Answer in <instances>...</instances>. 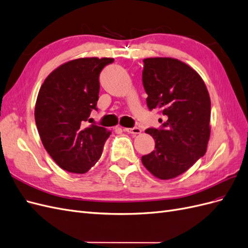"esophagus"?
Returning a JSON list of instances; mask_svg holds the SVG:
<instances>
[{"instance_id": "34e87169", "label": "esophagus", "mask_w": 248, "mask_h": 248, "mask_svg": "<svg viewBox=\"0 0 248 248\" xmlns=\"http://www.w3.org/2000/svg\"><path fill=\"white\" fill-rule=\"evenodd\" d=\"M124 131L131 133V134H140L141 132L140 127H132V128H123Z\"/></svg>"}]
</instances>
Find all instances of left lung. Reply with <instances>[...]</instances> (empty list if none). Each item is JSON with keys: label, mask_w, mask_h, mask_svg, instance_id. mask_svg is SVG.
<instances>
[{"label": "left lung", "mask_w": 248, "mask_h": 248, "mask_svg": "<svg viewBox=\"0 0 248 248\" xmlns=\"http://www.w3.org/2000/svg\"><path fill=\"white\" fill-rule=\"evenodd\" d=\"M142 85L150 110L164 116L159 129L148 128L155 150L141 162L161 180L176 178L205 155L210 138L211 101L207 87L190 66L171 58L144 60Z\"/></svg>", "instance_id": "8db88e82"}]
</instances>
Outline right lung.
<instances>
[{
	"label": "right lung",
	"instance_id": "right-lung-1",
	"mask_svg": "<svg viewBox=\"0 0 248 248\" xmlns=\"http://www.w3.org/2000/svg\"><path fill=\"white\" fill-rule=\"evenodd\" d=\"M112 58H80L52 71L42 84L35 121L42 144L63 170L85 174L99 160L110 131L91 121L97 109L99 74ZM91 123V122H90Z\"/></svg>",
	"mask_w": 248,
	"mask_h": 248
}]
</instances>
